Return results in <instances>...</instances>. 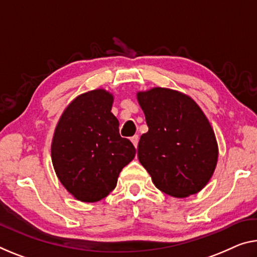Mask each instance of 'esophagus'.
<instances>
[{"label":"esophagus","instance_id":"obj_1","mask_svg":"<svg viewBox=\"0 0 257 257\" xmlns=\"http://www.w3.org/2000/svg\"><path fill=\"white\" fill-rule=\"evenodd\" d=\"M130 141L133 142V144L135 145V148H137V145H138V141H140V137H138V135H134L132 138H130Z\"/></svg>","mask_w":257,"mask_h":257}]
</instances>
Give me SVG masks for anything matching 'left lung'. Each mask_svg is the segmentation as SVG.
<instances>
[{
  "label": "left lung",
  "mask_w": 257,
  "mask_h": 257,
  "mask_svg": "<svg viewBox=\"0 0 257 257\" xmlns=\"http://www.w3.org/2000/svg\"><path fill=\"white\" fill-rule=\"evenodd\" d=\"M149 132L138 159L159 190L177 198L198 193L216 167V138L203 112L184 93L166 88L138 92Z\"/></svg>",
  "instance_id": "8db88e82"
}]
</instances>
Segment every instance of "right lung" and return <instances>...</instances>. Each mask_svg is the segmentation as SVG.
Wrapping results in <instances>:
<instances>
[{"instance_id":"add662e5","label":"right lung","mask_w":257,"mask_h":257,"mask_svg":"<svg viewBox=\"0 0 257 257\" xmlns=\"http://www.w3.org/2000/svg\"><path fill=\"white\" fill-rule=\"evenodd\" d=\"M112 104L113 96L103 89L80 95L55 130L52 164L59 181L77 200L95 202L106 197L122 168L135 158V146L120 136Z\"/></svg>"}]
</instances>
